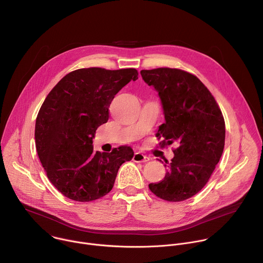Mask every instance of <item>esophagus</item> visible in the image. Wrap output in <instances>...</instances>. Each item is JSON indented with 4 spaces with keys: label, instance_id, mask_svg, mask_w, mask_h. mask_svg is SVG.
<instances>
[{
    "label": "esophagus",
    "instance_id": "34e87169",
    "mask_svg": "<svg viewBox=\"0 0 263 263\" xmlns=\"http://www.w3.org/2000/svg\"><path fill=\"white\" fill-rule=\"evenodd\" d=\"M149 160V158L146 155H143L140 152H137L134 154L133 156V161L137 162V163H143V162H147Z\"/></svg>",
    "mask_w": 263,
    "mask_h": 263
}]
</instances>
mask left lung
I'll return each mask as SVG.
<instances>
[{
	"instance_id": "left-lung-1",
	"label": "left lung",
	"mask_w": 263,
	"mask_h": 263,
	"mask_svg": "<svg viewBox=\"0 0 263 263\" xmlns=\"http://www.w3.org/2000/svg\"><path fill=\"white\" fill-rule=\"evenodd\" d=\"M140 74L162 102L165 123L156 134L163 138L160 144L178 145L172 160L165 162V178L148 188L166 201L186 200L206 185L220 161L225 144L222 111L208 87L187 71L157 68Z\"/></svg>"
}]
</instances>
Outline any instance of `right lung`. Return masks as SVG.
<instances>
[{
  "label": "right lung",
  "mask_w": 263,
  "mask_h": 263,
  "mask_svg": "<svg viewBox=\"0 0 263 263\" xmlns=\"http://www.w3.org/2000/svg\"><path fill=\"white\" fill-rule=\"evenodd\" d=\"M137 78L134 68L77 69L45 98L36 119V148L48 180L64 196L80 202L105 196L121 165L133 158L130 146L94 152L93 138L108 121L115 96Z\"/></svg>",
  "instance_id": "obj_1"
}]
</instances>
